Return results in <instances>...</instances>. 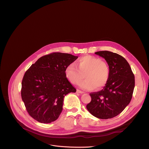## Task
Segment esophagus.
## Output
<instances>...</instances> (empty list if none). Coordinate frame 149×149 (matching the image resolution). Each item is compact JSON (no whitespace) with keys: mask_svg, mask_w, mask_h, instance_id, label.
I'll list each match as a JSON object with an SVG mask.
<instances>
[{"mask_svg":"<svg viewBox=\"0 0 149 149\" xmlns=\"http://www.w3.org/2000/svg\"><path fill=\"white\" fill-rule=\"evenodd\" d=\"M77 92L78 93H79V94H83V93H84L83 91H81V90H77Z\"/></svg>","mask_w":149,"mask_h":149,"instance_id":"1","label":"esophagus"}]
</instances>
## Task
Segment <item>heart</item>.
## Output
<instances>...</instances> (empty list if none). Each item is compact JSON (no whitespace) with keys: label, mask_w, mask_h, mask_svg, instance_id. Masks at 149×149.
I'll return each instance as SVG.
<instances>
[{"label":"heart","mask_w":149,"mask_h":149,"mask_svg":"<svg viewBox=\"0 0 149 149\" xmlns=\"http://www.w3.org/2000/svg\"><path fill=\"white\" fill-rule=\"evenodd\" d=\"M110 68L100 58L86 55L81 57L75 64L70 63L65 70L67 78L72 84H77L84 78L86 80L79 84V87L86 90L100 89L107 83L110 77Z\"/></svg>","instance_id":"1"}]
</instances>
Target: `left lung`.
<instances>
[{
	"label": "left lung",
	"mask_w": 149,
	"mask_h": 149,
	"mask_svg": "<svg viewBox=\"0 0 149 149\" xmlns=\"http://www.w3.org/2000/svg\"><path fill=\"white\" fill-rule=\"evenodd\" d=\"M107 61L110 68L107 83L101 91L90 94L88 111L100 119L113 118L130 103L135 86L134 75L129 63L122 56L110 51L95 52Z\"/></svg>",
	"instance_id": "1"
}]
</instances>
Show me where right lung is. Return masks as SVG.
Here are the masks:
<instances>
[{"label":"right lung","instance_id":"1","mask_svg":"<svg viewBox=\"0 0 149 149\" xmlns=\"http://www.w3.org/2000/svg\"><path fill=\"white\" fill-rule=\"evenodd\" d=\"M78 58L54 52L39 58L26 71L21 96L29 114L42 123L55 121L62 111L64 97L76 89L65 74L66 67Z\"/></svg>","mask_w":149,"mask_h":149}]
</instances>
